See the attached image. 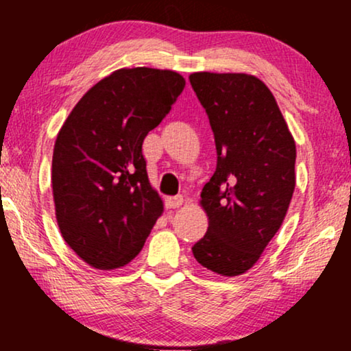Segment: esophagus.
Masks as SVG:
<instances>
[{"mask_svg": "<svg viewBox=\"0 0 351 351\" xmlns=\"http://www.w3.org/2000/svg\"><path fill=\"white\" fill-rule=\"evenodd\" d=\"M183 203H184V198L181 195L180 196H171V198H167V201H165V204H167L168 209L180 208Z\"/></svg>", "mask_w": 351, "mask_h": 351, "instance_id": "1", "label": "esophagus"}]
</instances>
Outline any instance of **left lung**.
Wrapping results in <instances>:
<instances>
[{"mask_svg":"<svg viewBox=\"0 0 351 351\" xmlns=\"http://www.w3.org/2000/svg\"><path fill=\"white\" fill-rule=\"evenodd\" d=\"M215 134L217 165L199 204L208 231L193 256L223 277L243 276L279 231L295 189V140L276 97L256 75H189Z\"/></svg>","mask_w":351,"mask_h":351,"instance_id":"obj_1","label":"left lung"}]
</instances>
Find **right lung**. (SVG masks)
Instances as JSON below:
<instances>
[{"label": "right lung", "instance_id": "right-lung-1", "mask_svg": "<svg viewBox=\"0 0 351 351\" xmlns=\"http://www.w3.org/2000/svg\"><path fill=\"white\" fill-rule=\"evenodd\" d=\"M184 84L175 71L123 67L88 88L60 127L52 153L56 219L90 267L132 263L162 216L142 143Z\"/></svg>", "mask_w": 351, "mask_h": 351}]
</instances>
